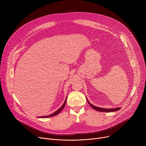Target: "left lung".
Here are the masks:
<instances>
[{
    "label": "left lung",
    "instance_id": "obj_1",
    "mask_svg": "<svg viewBox=\"0 0 146 146\" xmlns=\"http://www.w3.org/2000/svg\"><path fill=\"white\" fill-rule=\"evenodd\" d=\"M87 100L88 103L90 104V105L91 106V107H92L94 110H96V111H99L100 112H113V111H117L118 110H119L121 109V108H114V109H105V108H98L96 107L95 106L92 105V104Z\"/></svg>",
    "mask_w": 146,
    "mask_h": 146
}]
</instances>
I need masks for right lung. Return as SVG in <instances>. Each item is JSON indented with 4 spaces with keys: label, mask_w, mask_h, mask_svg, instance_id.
<instances>
[{
    "label": "right lung",
    "mask_w": 146,
    "mask_h": 146,
    "mask_svg": "<svg viewBox=\"0 0 146 146\" xmlns=\"http://www.w3.org/2000/svg\"><path fill=\"white\" fill-rule=\"evenodd\" d=\"M66 100H67V97H66V99H65V102L64 103V104H63V105H62L58 110H57L55 112H54V113H52V114H50V115H46V116H43V117H40V118H48V117H54V116H55V115H56L57 114H58L62 110H63V109L64 108V107H65V105H66Z\"/></svg>",
    "instance_id": "obj_1"
}]
</instances>
